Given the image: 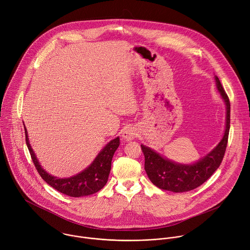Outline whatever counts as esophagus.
Segmentation results:
<instances>
[{
	"mask_svg": "<svg viewBox=\"0 0 250 250\" xmlns=\"http://www.w3.org/2000/svg\"><path fill=\"white\" fill-rule=\"evenodd\" d=\"M122 136H123V139L125 141H131L137 136V130L133 126H126L124 129V131L122 133Z\"/></svg>",
	"mask_w": 250,
	"mask_h": 250,
	"instance_id": "1",
	"label": "esophagus"
}]
</instances>
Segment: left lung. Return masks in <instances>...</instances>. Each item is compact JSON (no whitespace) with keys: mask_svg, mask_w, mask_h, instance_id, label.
<instances>
[{"mask_svg":"<svg viewBox=\"0 0 250 250\" xmlns=\"http://www.w3.org/2000/svg\"><path fill=\"white\" fill-rule=\"evenodd\" d=\"M217 89L226 104V128L218 146L192 164L178 163L163 157L148 146L141 145L145 154V169L149 180L158 188L174 193H183L196 189L206 182L221 165L228 146L230 124V104L220 79L215 76Z\"/></svg>","mask_w":250,"mask_h":250,"instance_id":"left-lung-1","label":"left lung"}]
</instances>
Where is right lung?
Here are the masks:
<instances>
[{
	"label": "right lung",
	"instance_id": "right-lung-1",
	"mask_svg": "<svg viewBox=\"0 0 250 250\" xmlns=\"http://www.w3.org/2000/svg\"><path fill=\"white\" fill-rule=\"evenodd\" d=\"M24 126V124H23ZM26 146L31 159L42 179L58 192L70 197H84L100 191L108 182L113 156L120 146V137L111 140L98 153L94 161L80 173L68 178H58L47 173L41 165L28 140L27 130L24 126Z\"/></svg>",
	"mask_w": 250,
	"mask_h": 250
}]
</instances>
